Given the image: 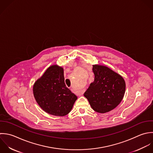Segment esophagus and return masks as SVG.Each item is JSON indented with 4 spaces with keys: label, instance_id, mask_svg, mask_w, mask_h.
Listing matches in <instances>:
<instances>
[{
    "label": "esophagus",
    "instance_id": "34e87169",
    "mask_svg": "<svg viewBox=\"0 0 153 153\" xmlns=\"http://www.w3.org/2000/svg\"><path fill=\"white\" fill-rule=\"evenodd\" d=\"M71 90L73 92H74V94H75L76 95H77V96L81 95L83 94V91H76V90L73 89V88H71Z\"/></svg>",
    "mask_w": 153,
    "mask_h": 153
}]
</instances>
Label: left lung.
Returning a JSON list of instances; mask_svg holds the SVG:
<instances>
[{"instance_id":"1","label":"left lung","mask_w":153,"mask_h":153,"mask_svg":"<svg viewBox=\"0 0 153 153\" xmlns=\"http://www.w3.org/2000/svg\"><path fill=\"white\" fill-rule=\"evenodd\" d=\"M95 79L84 93L91 107L104 113L115 108L122 101L126 85L123 77L105 66L94 65Z\"/></svg>"}]
</instances>
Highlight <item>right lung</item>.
Returning <instances> with one entry per match:
<instances>
[{"label":"right lung","instance_id":"right-lung-1","mask_svg":"<svg viewBox=\"0 0 153 153\" xmlns=\"http://www.w3.org/2000/svg\"><path fill=\"white\" fill-rule=\"evenodd\" d=\"M33 94L45 112L56 116L68 114L77 99L65 84L63 68L55 65L49 67L36 82Z\"/></svg>","mask_w":153,"mask_h":153}]
</instances>
